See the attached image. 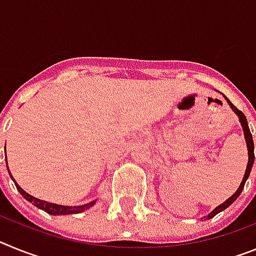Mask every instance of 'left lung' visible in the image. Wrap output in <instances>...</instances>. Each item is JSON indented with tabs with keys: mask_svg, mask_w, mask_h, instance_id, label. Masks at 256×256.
Listing matches in <instances>:
<instances>
[{
	"mask_svg": "<svg viewBox=\"0 0 256 256\" xmlns=\"http://www.w3.org/2000/svg\"><path fill=\"white\" fill-rule=\"evenodd\" d=\"M226 97V96H224ZM226 100H227V102L230 104V108L234 110V112H236V115L238 116L240 119V123H241V126H242V130H244V134H245V140H246V144H248V166H246V172H245V176H244L242 178V182H241V184H240V187L237 188V191L234 192V195L230 196V198H227V200L223 202V204H220L219 206H216V209L212 210L210 214H208V216H205L206 219H212V216H216L218 212H223L224 209H227L228 206H230L232 202H234V200H236L237 198H238L240 195H241V192H242L244 190V186H245V182L246 180L248 178V176H250V172H252V164H254V159H255V155H254V141H252V133H250V130H248V120H246V116L244 115L242 112H240L238 108H236V106L234 105V104L230 102V100H228L227 97H226Z\"/></svg>",
	"mask_w": 256,
	"mask_h": 256,
	"instance_id": "1",
	"label": "left lung"
}]
</instances>
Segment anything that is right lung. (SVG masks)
<instances>
[{
    "label": "right lung",
    "instance_id": "1",
    "mask_svg": "<svg viewBox=\"0 0 256 256\" xmlns=\"http://www.w3.org/2000/svg\"><path fill=\"white\" fill-rule=\"evenodd\" d=\"M8 174H10V177L12 178V176H11L10 170H8ZM12 180H14V182H15V180H14V178H12ZM15 186H16L18 191H19L20 194H22V198H26V200H28L29 202H32V204L34 205V206H37V208H40V209L44 210V212H48V214H51V216H65V214H78V212H84V210L90 209V208H92L94 204H96V200L91 201V202H88V204L79 205V206H64V205L52 204V202H47V201L40 200V198H36L34 196L29 195L28 192L24 191V190H22V187H20L16 182H15Z\"/></svg>",
    "mask_w": 256,
    "mask_h": 256
}]
</instances>
